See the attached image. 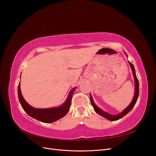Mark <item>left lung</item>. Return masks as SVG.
<instances>
[{
	"mask_svg": "<svg viewBox=\"0 0 156 156\" xmlns=\"http://www.w3.org/2000/svg\"><path fill=\"white\" fill-rule=\"evenodd\" d=\"M126 55H127V54L126 53ZM129 64L130 65V66L131 68L132 69V72H133V77H134V79H135V95H134V98L133 99V100H132L131 103L129 105V106H127L125 109L122 111L120 114L117 115H109L108 114V113L105 112V111H102L101 109H100V108L98 107L95 103H94V101H93V99L90 95V101H91V103H92V105L93 106L94 110L95 111L98 113V114L100 115L101 116H103L106 118L107 119H108V120H111V121H115V120H118L120 119H122V117H124L126 115H127V113H128L132 108H133V107L135 106V103L137 101V99L139 97V81H138V79L136 78V74H135V70L134 68V66L133 64H131V62H129Z\"/></svg>",
	"mask_w": 156,
	"mask_h": 156,
	"instance_id": "1",
	"label": "left lung"
}]
</instances>
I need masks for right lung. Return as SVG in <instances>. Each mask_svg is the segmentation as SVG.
Wrapping results in <instances>:
<instances>
[{
  "instance_id": "1",
  "label": "right lung",
  "mask_w": 156,
  "mask_h": 156,
  "mask_svg": "<svg viewBox=\"0 0 156 156\" xmlns=\"http://www.w3.org/2000/svg\"><path fill=\"white\" fill-rule=\"evenodd\" d=\"M75 89L76 87L71 90L68 97L63 105L56 108H36L29 105L22 96L20 83L18 85V98L23 108L29 116L44 123H51L58 120L67 114L69 109L72 98Z\"/></svg>"
}]
</instances>
